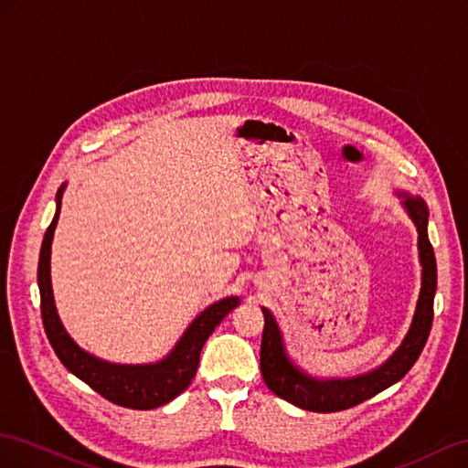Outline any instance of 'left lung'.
Listing matches in <instances>:
<instances>
[{
    "instance_id": "left-lung-1",
    "label": "left lung",
    "mask_w": 468,
    "mask_h": 468,
    "mask_svg": "<svg viewBox=\"0 0 468 468\" xmlns=\"http://www.w3.org/2000/svg\"><path fill=\"white\" fill-rule=\"evenodd\" d=\"M402 207L418 229V250L421 264V288L411 317V325L398 349L377 368L351 378H319L300 368L290 358L284 335L269 308H262L264 331L261 343V372L264 384L286 402L308 411H341L377 396L388 386L402 380L421 355L433 324V298L437 290L435 252L427 237L430 209L420 196L396 190Z\"/></svg>"
}]
</instances>
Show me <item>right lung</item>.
<instances>
[{"mask_svg": "<svg viewBox=\"0 0 468 468\" xmlns=\"http://www.w3.org/2000/svg\"><path fill=\"white\" fill-rule=\"evenodd\" d=\"M64 190L66 182L57 192V211L45 233L37 271L38 290H41L43 325L52 349H55L60 363L69 368L74 377L84 380L90 388L101 394L105 399H110V402L131 410H154L165 406L170 399H175L188 388L192 378L196 377L199 353H202L204 343L207 341L213 329L221 324V319L231 310H235L237 305L241 303V300L237 296H227L216 303L207 305V308L186 327L182 337L175 345V349H172L165 358L156 360V363L119 365L84 351L82 346L69 335V331L64 329L60 322L50 282V247L60 216Z\"/></svg>", "mask_w": 468, "mask_h": 468, "instance_id": "right-lung-1", "label": "right lung"}]
</instances>
